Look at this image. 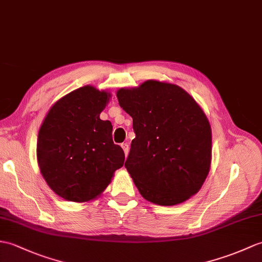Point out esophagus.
Listing matches in <instances>:
<instances>
[{"label":"esophagus","instance_id":"1","mask_svg":"<svg viewBox=\"0 0 262 262\" xmlns=\"http://www.w3.org/2000/svg\"><path fill=\"white\" fill-rule=\"evenodd\" d=\"M121 147H123V149H124V153H125V155L127 156V154H128V150H129V146H128V144H127V143L121 144Z\"/></svg>","mask_w":262,"mask_h":262}]
</instances>
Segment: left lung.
I'll list each match as a JSON object with an SVG mask.
<instances>
[{"label": "left lung", "instance_id": "1", "mask_svg": "<svg viewBox=\"0 0 262 262\" xmlns=\"http://www.w3.org/2000/svg\"><path fill=\"white\" fill-rule=\"evenodd\" d=\"M136 137L125 167L142 196L175 205L194 195L210 171L211 126L196 101L176 84L148 80L119 89Z\"/></svg>", "mask_w": 262, "mask_h": 262}]
</instances>
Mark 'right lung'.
Listing matches in <instances>:
<instances>
[{
  "label": "right lung",
  "instance_id": "1",
  "mask_svg": "<svg viewBox=\"0 0 262 262\" xmlns=\"http://www.w3.org/2000/svg\"><path fill=\"white\" fill-rule=\"evenodd\" d=\"M109 97L91 86L76 89L54 103L40 127L36 156L41 174L64 200L97 198L124 165V150L113 142L112 123L99 118Z\"/></svg>",
  "mask_w": 262,
  "mask_h": 262
}]
</instances>
